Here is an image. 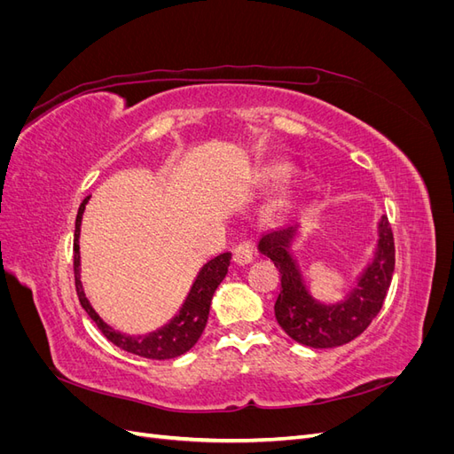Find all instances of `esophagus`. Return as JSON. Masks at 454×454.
I'll return each mask as SVG.
<instances>
[{
  "label": "esophagus",
  "mask_w": 454,
  "mask_h": 454,
  "mask_svg": "<svg viewBox=\"0 0 454 454\" xmlns=\"http://www.w3.org/2000/svg\"><path fill=\"white\" fill-rule=\"evenodd\" d=\"M254 261V246L250 242H240L235 248V263L248 265Z\"/></svg>",
  "instance_id": "34e87169"
}]
</instances>
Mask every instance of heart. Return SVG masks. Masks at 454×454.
<instances>
[{"mask_svg": "<svg viewBox=\"0 0 454 454\" xmlns=\"http://www.w3.org/2000/svg\"><path fill=\"white\" fill-rule=\"evenodd\" d=\"M292 170H294V167H292L290 162H286V160H272V162L265 164L263 168H261L259 180H261V184H263V185H277V184L287 180V177H290V174H292ZM294 197H295V189H294V187H286V189L282 191V193L272 200L269 210H270V212L284 210L286 206L294 200Z\"/></svg>", "mask_w": 454, "mask_h": 454, "instance_id": "1", "label": "heart"}]
</instances>
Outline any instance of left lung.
<instances>
[{"mask_svg":"<svg viewBox=\"0 0 454 454\" xmlns=\"http://www.w3.org/2000/svg\"><path fill=\"white\" fill-rule=\"evenodd\" d=\"M299 223L270 231L259 239L257 250L270 257L282 274V290L274 314L294 340L312 348L347 345L364 333L382 309L394 274L395 250L388 217L379 222V240L371 263L358 277V284L339 303H320L309 292L303 272L292 254Z\"/></svg>","mask_w":454,"mask_h":454,"instance_id":"obj_1","label":"left lung"}]
</instances>
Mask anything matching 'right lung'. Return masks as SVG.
Instances as JSON below:
<instances>
[{
    "label": "right lung",
    "mask_w": 454,
    "mask_h": 454,
    "mask_svg": "<svg viewBox=\"0 0 454 454\" xmlns=\"http://www.w3.org/2000/svg\"><path fill=\"white\" fill-rule=\"evenodd\" d=\"M90 197H87L79 206L77 219H75V237H74V274H75V290L81 307L90 316L92 322L98 325L100 332L106 335L107 340H112L119 348L132 352L136 356L149 360H170L177 358V356L185 354L195 347V342L200 339L206 322H208L212 297L217 290V286L223 282L225 274L231 265V254L225 252L210 259L206 263L191 286V290L184 301V305L174 318L164 324L162 327L155 329L147 335H127L114 329L109 324H106L98 312H96L90 305L83 292V284H81V252H79V235H81V222H83L85 206Z\"/></svg>",
    "instance_id": "obj_1"
}]
</instances>
